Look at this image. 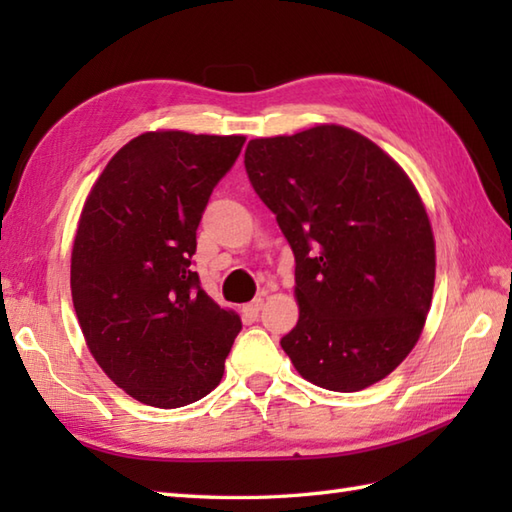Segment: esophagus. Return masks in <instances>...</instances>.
<instances>
[{
  "label": "esophagus",
  "mask_w": 512,
  "mask_h": 512,
  "mask_svg": "<svg viewBox=\"0 0 512 512\" xmlns=\"http://www.w3.org/2000/svg\"><path fill=\"white\" fill-rule=\"evenodd\" d=\"M262 306H264V299H262V297H257V299H253L250 303H246V306H244V312L248 314V317H257L259 310H262Z\"/></svg>",
  "instance_id": "obj_1"
}]
</instances>
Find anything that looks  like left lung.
<instances>
[{
  "label": "left lung",
  "instance_id": "left-lung-1",
  "mask_svg": "<svg viewBox=\"0 0 512 512\" xmlns=\"http://www.w3.org/2000/svg\"><path fill=\"white\" fill-rule=\"evenodd\" d=\"M248 180L295 255L299 321L281 347L330 391H361L420 339L436 281V242L407 173L339 125L255 138Z\"/></svg>",
  "mask_w": 512,
  "mask_h": 512
}]
</instances>
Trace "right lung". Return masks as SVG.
Here are the masks:
<instances>
[{
	"instance_id": "1",
	"label": "right lung",
	"mask_w": 512,
	"mask_h": 512,
	"mask_svg": "<svg viewBox=\"0 0 512 512\" xmlns=\"http://www.w3.org/2000/svg\"><path fill=\"white\" fill-rule=\"evenodd\" d=\"M244 136L147 132L107 162L72 248L76 319L129 396L176 409L220 385L242 321L193 273L195 233Z\"/></svg>"
}]
</instances>
